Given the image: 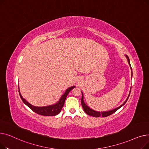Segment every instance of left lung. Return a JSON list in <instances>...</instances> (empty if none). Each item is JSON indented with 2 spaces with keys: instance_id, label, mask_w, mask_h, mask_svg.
I'll list each match as a JSON object with an SVG mask.
<instances>
[{
  "instance_id": "left-lung-1",
  "label": "left lung",
  "mask_w": 149,
  "mask_h": 149,
  "mask_svg": "<svg viewBox=\"0 0 149 149\" xmlns=\"http://www.w3.org/2000/svg\"><path fill=\"white\" fill-rule=\"evenodd\" d=\"M126 56L127 59V60H128L129 64V65H130V66L131 70H132L131 66H130V63L129 58L128 56H126ZM81 93H82V92H81ZM130 93H130H129V95L128 97L127 98L126 100L124 101V103L122 105H121V106H119L118 107H117V108H116V109H113V110L109 111H106V112H100L95 111H94V110H93V109H91L89 107H88L86 104H85V103L84 102V101H83V93H82V97H81V105H82V107H83V110H84V111L85 112V113H87L88 115H91V116H94V117H100V116L106 117V116H109V115H112V113H115L117 110H118V109H119L120 107H121L123 105H124V104L126 103V101H127V100H128V98H129V97Z\"/></svg>"
}]
</instances>
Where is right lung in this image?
Returning <instances> with one entry per match:
<instances>
[{"instance_id":"right-lung-1","label":"right lung","mask_w":149,"mask_h":149,"mask_svg":"<svg viewBox=\"0 0 149 149\" xmlns=\"http://www.w3.org/2000/svg\"><path fill=\"white\" fill-rule=\"evenodd\" d=\"M75 86H71L69 88L67 89L63 95H62L61 97L60 100L58 101V102L56 104H54L53 105L48 106H45V107H36L34 106L33 105H31L29 104L28 101H26L24 98L22 97L21 95L20 91H19V95L20 97L23 101V102L27 106H28L31 110L36 112V113L38 115H41L43 116H55L58 115L63 107V106H64L65 104V101L66 100V98L67 95H68L69 92L71 91L73 88H74Z\"/></svg>"}]
</instances>
